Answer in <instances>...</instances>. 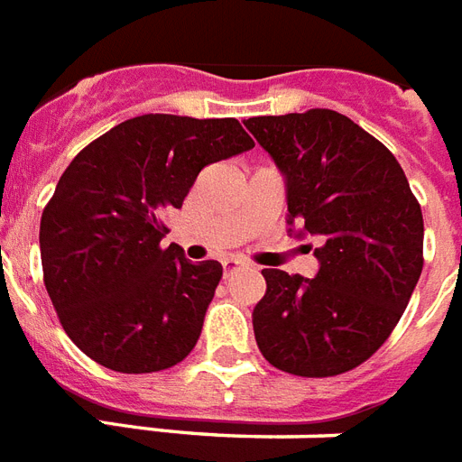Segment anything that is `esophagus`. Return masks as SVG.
I'll list each match as a JSON object with an SVG mask.
<instances>
[{
  "label": "esophagus",
  "mask_w": 462,
  "mask_h": 462,
  "mask_svg": "<svg viewBox=\"0 0 462 462\" xmlns=\"http://www.w3.org/2000/svg\"><path fill=\"white\" fill-rule=\"evenodd\" d=\"M221 264H224V276L234 274L236 269L243 267V262H238V260H224V262H221Z\"/></svg>",
  "instance_id": "1"
}]
</instances>
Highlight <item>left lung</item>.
<instances>
[{
	"instance_id": "8db88e82",
	"label": "left lung",
	"mask_w": 462,
	"mask_h": 462,
	"mask_svg": "<svg viewBox=\"0 0 462 462\" xmlns=\"http://www.w3.org/2000/svg\"><path fill=\"white\" fill-rule=\"evenodd\" d=\"M286 176L289 221L319 236L315 279L262 269L257 348L295 377H336L382 348L422 274L424 221L396 157L334 109L245 121Z\"/></svg>"
}]
</instances>
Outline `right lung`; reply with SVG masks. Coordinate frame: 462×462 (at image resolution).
<instances>
[{"label":"right lung","mask_w":462,"mask_h":462,"mask_svg":"<svg viewBox=\"0 0 462 462\" xmlns=\"http://www.w3.org/2000/svg\"><path fill=\"white\" fill-rule=\"evenodd\" d=\"M250 147L236 119L143 114L73 157L44 205L40 257L59 322L85 356L147 374L195 348L221 264L162 248L164 214L208 164Z\"/></svg>","instance_id":"add662e5"}]
</instances>
